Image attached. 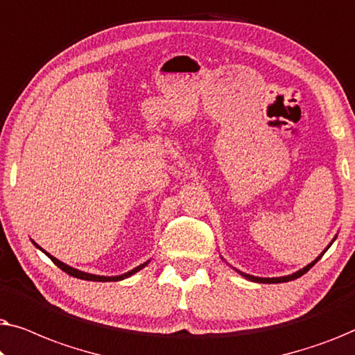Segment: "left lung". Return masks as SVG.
<instances>
[{
  "label": "left lung",
  "instance_id": "1",
  "mask_svg": "<svg viewBox=\"0 0 355 355\" xmlns=\"http://www.w3.org/2000/svg\"><path fill=\"white\" fill-rule=\"evenodd\" d=\"M334 239H336V236H334L333 237V241L331 242H334ZM329 245H331V244H329ZM329 245L327 247V249H324L323 252H322V254H320L318 257H317V259H315L313 261H312V263H309L307 266H304V268H300L299 271H295V273H293V275H286V276H279V278H259V276H254V275H247V273H242V271H239V270H236L237 271V273H239L241 276H244V278L245 279H249V281H254V283H266V284H275V283H288V281H293V279H297V278H300V276H302V275H305V273H307V271L310 270V268H312V266L315 265V263H317V261L320 260V259H322V257H323V254H324V252H327L328 249H329ZM221 259H223V257H221ZM223 260H225V259H223Z\"/></svg>",
  "mask_w": 355,
  "mask_h": 355
}]
</instances>
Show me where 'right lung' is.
Returning <instances> with one entry per match:
<instances>
[{"instance_id": "obj_1", "label": "right lung", "mask_w": 355, "mask_h": 355, "mask_svg": "<svg viewBox=\"0 0 355 355\" xmlns=\"http://www.w3.org/2000/svg\"><path fill=\"white\" fill-rule=\"evenodd\" d=\"M33 242V241H32ZM33 244H35V242H33ZM35 247L37 249H40L43 254L45 255H48L51 259V261L53 263H55L58 268H61L62 271H66L67 275H71V276H74V278H79V279H85V281H98V283H106V281H121V279H125V278H129V276H132V275H135L137 273V271H140L144 268V266H147L148 265V261L150 260H147L145 261V263H142V265H139V266H135L134 270H130V271H128V273H124V275H118V276H103V275H92V273H85V271H80V270H77V268H72V266H69V265H66V263H62L61 260H58V259H55V257L53 255H50L48 254L46 250H43L40 245L38 244H35Z\"/></svg>"}]
</instances>
